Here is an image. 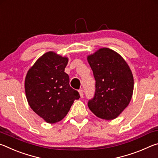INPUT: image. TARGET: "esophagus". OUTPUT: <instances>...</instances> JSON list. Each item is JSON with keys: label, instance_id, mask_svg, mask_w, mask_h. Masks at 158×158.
<instances>
[{"label": "esophagus", "instance_id": "obj_1", "mask_svg": "<svg viewBox=\"0 0 158 158\" xmlns=\"http://www.w3.org/2000/svg\"><path fill=\"white\" fill-rule=\"evenodd\" d=\"M79 95H80V98H82L83 97H84V90H79Z\"/></svg>", "mask_w": 158, "mask_h": 158}]
</instances>
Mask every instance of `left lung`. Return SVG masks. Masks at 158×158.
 Here are the masks:
<instances>
[{"instance_id":"8db88e82","label":"left lung","mask_w":158,"mask_h":158,"mask_svg":"<svg viewBox=\"0 0 158 158\" xmlns=\"http://www.w3.org/2000/svg\"><path fill=\"white\" fill-rule=\"evenodd\" d=\"M87 60L95 79V93L88 106L102 119H115L130 102L134 90L132 71L119 53L100 48Z\"/></svg>"}]
</instances>
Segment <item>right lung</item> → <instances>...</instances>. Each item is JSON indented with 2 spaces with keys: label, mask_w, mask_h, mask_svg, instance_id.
I'll return each mask as SVG.
<instances>
[{
  "label": "right lung",
  "mask_w": 158,
  "mask_h": 158,
  "mask_svg": "<svg viewBox=\"0 0 158 158\" xmlns=\"http://www.w3.org/2000/svg\"><path fill=\"white\" fill-rule=\"evenodd\" d=\"M68 58L53 52L44 53L28 69L25 93L29 106L48 123H55L68 114L78 91L69 86L65 68Z\"/></svg>",
  "instance_id": "right-lung-1"
}]
</instances>
